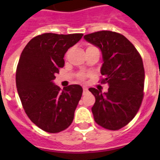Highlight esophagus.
Returning <instances> with one entry per match:
<instances>
[{
    "mask_svg": "<svg viewBox=\"0 0 160 160\" xmlns=\"http://www.w3.org/2000/svg\"><path fill=\"white\" fill-rule=\"evenodd\" d=\"M88 92V89L86 87H83V94L84 95H85L86 93Z\"/></svg>",
    "mask_w": 160,
    "mask_h": 160,
    "instance_id": "obj_1",
    "label": "esophagus"
}]
</instances>
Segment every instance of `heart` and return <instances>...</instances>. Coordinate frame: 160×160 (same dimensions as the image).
<instances>
[{
  "label": "heart",
  "mask_w": 160,
  "mask_h": 160,
  "mask_svg": "<svg viewBox=\"0 0 160 160\" xmlns=\"http://www.w3.org/2000/svg\"><path fill=\"white\" fill-rule=\"evenodd\" d=\"M80 78H81V79H84V78H85V76H84V75H81V76H80Z\"/></svg>",
  "instance_id": "b5f03b06"
}]
</instances>
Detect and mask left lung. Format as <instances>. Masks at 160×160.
<instances>
[{
    "instance_id": "8db88e82",
    "label": "left lung",
    "mask_w": 160,
    "mask_h": 160,
    "mask_svg": "<svg viewBox=\"0 0 160 160\" xmlns=\"http://www.w3.org/2000/svg\"><path fill=\"white\" fill-rule=\"evenodd\" d=\"M84 38L101 51V83L109 85L104 93L89 89L95 97L91 108L95 121L107 129H121L134 119L143 100L144 69L141 56L126 37L114 31H97Z\"/></svg>"
}]
</instances>
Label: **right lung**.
I'll list each match as a JSON object with an SVG mask.
<instances>
[{
  "instance_id": "add662e5",
  "label": "right lung",
  "mask_w": 160,
  "mask_h": 160,
  "mask_svg": "<svg viewBox=\"0 0 160 160\" xmlns=\"http://www.w3.org/2000/svg\"><path fill=\"white\" fill-rule=\"evenodd\" d=\"M83 34L45 33L31 39L24 48L16 69L17 92L27 116L48 133H58L70 126L82 95L80 85L63 90L53 80L64 67L68 49Z\"/></svg>"
}]
</instances>
